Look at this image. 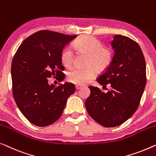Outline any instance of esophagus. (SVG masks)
Wrapping results in <instances>:
<instances>
[{
	"label": "esophagus",
	"mask_w": 156,
	"mask_h": 156,
	"mask_svg": "<svg viewBox=\"0 0 156 156\" xmlns=\"http://www.w3.org/2000/svg\"><path fill=\"white\" fill-rule=\"evenodd\" d=\"M75 88H76V90H78V89H81V88H82V86H81V85H76Z\"/></svg>",
	"instance_id": "esophagus-1"
}]
</instances>
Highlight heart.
<instances>
[{"mask_svg": "<svg viewBox=\"0 0 156 156\" xmlns=\"http://www.w3.org/2000/svg\"><path fill=\"white\" fill-rule=\"evenodd\" d=\"M73 48L78 53L87 55L85 62L87 67L83 69L73 68L67 74V80L75 84L83 85L88 83L94 77L96 69L98 71L105 70L112 62L111 50L103 47V43L92 36H83L80 38L74 43ZM60 60L65 67L72 66L74 53L69 47L62 49Z\"/></svg>", "mask_w": 156, "mask_h": 156, "instance_id": "heart-1", "label": "heart"}]
</instances>
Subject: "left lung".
Wrapping results in <instances>:
<instances>
[{
    "mask_svg": "<svg viewBox=\"0 0 156 156\" xmlns=\"http://www.w3.org/2000/svg\"><path fill=\"white\" fill-rule=\"evenodd\" d=\"M114 56L104 73L97 79L103 87L110 83L107 93L89 87L85 101L89 115L101 125L114 127L133 115L138 108L146 83V62L139 44L122 35H115L110 42Z\"/></svg>",
    "mask_w": 156,
    "mask_h": 156,
    "instance_id": "obj_1",
    "label": "left lung"
}]
</instances>
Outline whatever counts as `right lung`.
I'll return each mask as SVG.
<instances>
[{"label": "right lung", "instance_id": "1", "mask_svg": "<svg viewBox=\"0 0 156 156\" xmlns=\"http://www.w3.org/2000/svg\"><path fill=\"white\" fill-rule=\"evenodd\" d=\"M76 36L42 30L24 41L12 59V94L20 111L39 127L50 125L62 115L67 100L75 91L73 83L49 84L48 78L64 80L60 54Z\"/></svg>", "mask_w": 156, "mask_h": 156}]
</instances>
